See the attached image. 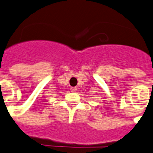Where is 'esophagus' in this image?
<instances>
[{"label": "esophagus", "instance_id": "34e87169", "mask_svg": "<svg viewBox=\"0 0 153 153\" xmlns=\"http://www.w3.org/2000/svg\"><path fill=\"white\" fill-rule=\"evenodd\" d=\"M70 90H71V92H73V93H75L76 91V87L71 88Z\"/></svg>", "mask_w": 153, "mask_h": 153}]
</instances>
